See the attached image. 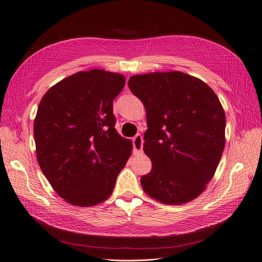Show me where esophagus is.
<instances>
[{"mask_svg":"<svg viewBox=\"0 0 262 262\" xmlns=\"http://www.w3.org/2000/svg\"><path fill=\"white\" fill-rule=\"evenodd\" d=\"M133 145H134V152L135 153H140L142 152L143 147V139L141 135H136L133 139Z\"/></svg>","mask_w":262,"mask_h":262,"instance_id":"1","label":"esophagus"}]
</instances>
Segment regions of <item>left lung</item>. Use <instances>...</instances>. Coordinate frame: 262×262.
<instances>
[{
    "instance_id": "8db88e82",
    "label": "left lung",
    "mask_w": 262,
    "mask_h": 262,
    "mask_svg": "<svg viewBox=\"0 0 262 262\" xmlns=\"http://www.w3.org/2000/svg\"><path fill=\"white\" fill-rule=\"evenodd\" d=\"M129 90L144 105V153L151 171L141 177L150 197L183 204L206 189L225 147L226 117L219 97L182 72L132 76Z\"/></svg>"
}]
</instances>
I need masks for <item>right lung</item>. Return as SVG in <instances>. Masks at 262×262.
<instances>
[{
    "mask_svg": "<svg viewBox=\"0 0 262 262\" xmlns=\"http://www.w3.org/2000/svg\"><path fill=\"white\" fill-rule=\"evenodd\" d=\"M125 77L104 70L79 72L50 88L34 120L36 156L60 197L78 207L105 201L133 144L115 128L113 99Z\"/></svg>",
    "mask_w": 262,
    "mask_h": 262,
    "instance_id": "obj_1",
    "label": "right lung"
}]
</instances>
